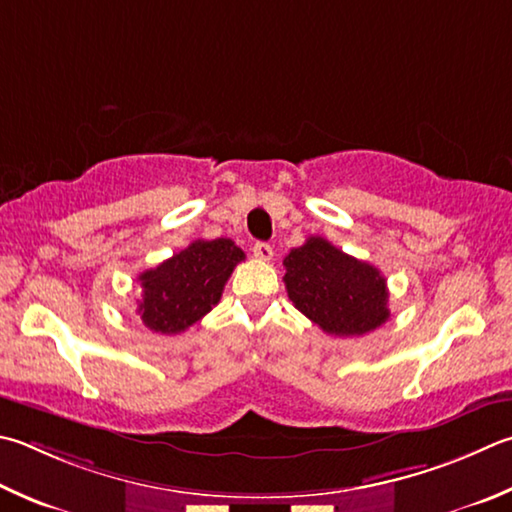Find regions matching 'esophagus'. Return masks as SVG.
<instances>
[{
    "instance_id": "esophagus-1",
    "label": "esophagus",
    "mask_w": 512,
    "mask_h": 512,
    "mask_svg": "<svg viewBox=\"0 0 512 512\" xmlns=\"http://www.w3.org/2000/svg\"><path fill=\"white\" fill-rule=\"evenodd\" d=\"M253 255L259 259V262H271L273 248H271V244H266V241H257V244L253 246Z\"/></svg>"
}]
</instances>
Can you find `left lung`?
<instances>
[{"label": "left lung", "instance_id": "8db88e82", "mask_svg": "<svg viewBox=\"0 0 512 512\" xmlns=\"http://www.w3.org/2000/svg\"><path fill=\"white\" fill-rule=\"evenodd\" d=\"M288 300L329 336H365L389 320L387 280L376 266L309 237L284 257Z\"/></svg>", "mask_w": 512, "mask_h": 512}]
</instances>
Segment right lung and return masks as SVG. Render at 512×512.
<instances>
[{"label": "right lung", "instance_id": "add662e5", "mask_svg": "<svg viewBox=\"0 0 512 512\" xmlns=\"http://www.w3.org/2000/svg\"><path fill=\"white\" fill-rule=\"evenodd\" d=\"M244 250L232 239H197L163 264L138 275L143 300L138 315L154 333L176 336L219 304Z\"/></svg>", "mask_w": 512, "mask_h": 512}]
</instances>
